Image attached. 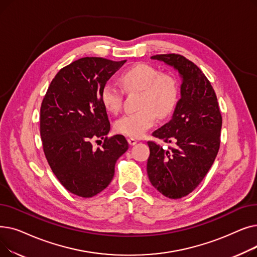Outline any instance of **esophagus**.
Here are the masks:
<instances>
[{
	"mask_svg": "<svg viewBox=\"0 0 257 257\" xmlns=\"http://www.w3.org/2000/svg\"><path fill=\"white\" fill-rule=\"evenodd\" d=\"M127 141H128V143H129L130 146H134V145L138 144V141H137L136 139H133V138H130V139H128Z\"/></svg>",
	"mask_w": 257,
	"mask_h": 257,
	"instance_id": "34e87169",
	"label": "esophagus"
}]
</instances>
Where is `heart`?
I'll return each mask as SVG.
<instances>
[{
    "label": "heart",
    "instance_id": "1",
    "mask_svg": "<svg viewBox=\"0 0 257 257\" xmlns=\"http://www.w3.org/2000/svg\"><path fill=\"white\" fill-rule=\"evenodd\" d=\"M125 89L141 90L138 112L126 113L114 123L116 132L131 138H141L156 121L157 115H169L177 104L179 88L177 81L168 74H161L154 66L138 63L120 77ZM101 101L108 111L117 113L123 104V91L114 83L107 82L101 90Z\"/></svg>",
    "mask_w": 257,
    "mask_h": 257
}]
</instances>
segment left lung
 <instances>
[{
  "mask_svg": "<svg viewBox=\"0 0 257 257\" xmlns=\"http://www.w3.org/2000/svg\"><path fill=\"white\" fill-rule=\"evenodd\" d=\"M172 66L181 78L180 99L169 123L153 137L173 147L163 149L148 142L150 156L147 173L151 184L164 196L179 199L203 180L220 148L222 115L217 96L199 67L178 54L152 56Z\"/></svg>",
  "mask_w": 257,
  "mask_h": 257,
  "instance_id": "obj_1",
  "label": "left lung"
}]
</instances>
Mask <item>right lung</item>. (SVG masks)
Segmentation results:
<instances>
[{
  "mask_svg": "<svg viewBox=\"0 0 257 257\" xmlns=\"http://www.w3.org/2000/svg\"><path fill=\"white\" fill-rule=\"evenodd\" d=\"M126 62L84 57L64 66L52 80L40 108V137L48 163L67 191L83 198L109 185L116 160L128 150L126 139L110 130L101 90ZM104 140L101 150L91 141Z\"/></svg>",
  "mask_w": 257,
  "mask_h": 257,
  "instance_id": "add662e5",
  "label": "right lung"
}]
</instances>
